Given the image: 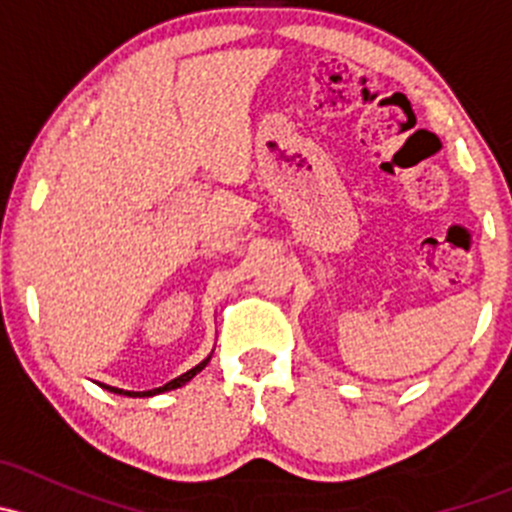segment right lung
<instances>
[{
  "mask_svg": "<svg viewBox=\"0 0 512 512\" xmlns=\"http://www.w3.org/2000/svg\"><path fill=\"white\" fill-rule=\"evenodd\" d=\"M210 356H213V354H210ZM210 356H208V359L200 361L198 366H193V369H190V371H185V374H180L178 379L168 381V384L158 386V389H151V391H123V389H116V386H106V384H101V386H103V389H106V391H113V394H118V396H133V399H143V396H156V394H163V391H173V389H180V386L188 384V381L193 379L195 374H200V371H203L205 366H208Z\"/></svg>",
  "mask_w": 512,
  "mask_h": 512,
  "instance_id": "right-lung-1",
  "label": "right lung"
}]
</instances>
